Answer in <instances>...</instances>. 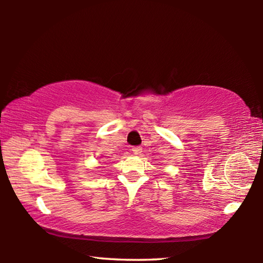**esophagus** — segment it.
<instances>
[{
    "mask_svg": "<svg viewBox=\"0 0 263 263\" xmlns=\"http://www.w3.org/2000/svg\"><path fill=\"white\" fill-rule=\"evenodd\" d=\"M141 151H142V148L140 147V146H135V147H132V152L137 155L140 154Z\"/></svg>",
    "mask_w": 263,
    "mask_h": 263,
    "instance_id": "1",
    "label": "esophagus"
}]
</instances>
